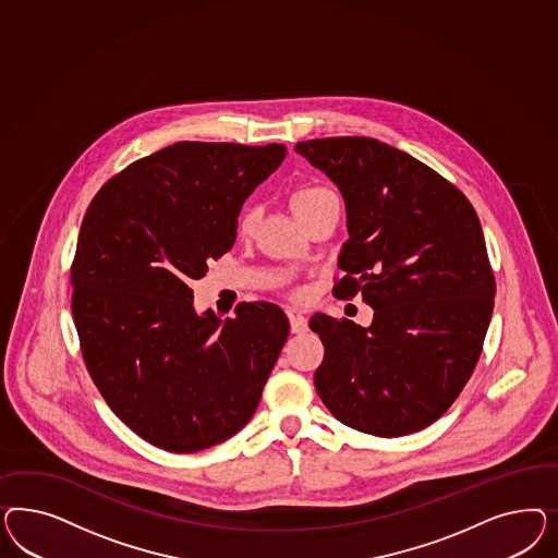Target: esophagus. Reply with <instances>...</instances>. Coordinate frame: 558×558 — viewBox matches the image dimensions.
Segmentation results:
<instances>
[{"label": "esophagus", "mask_w": 558, "mask_h": 558, "mask_svg": "<svg viewBox=\"0 0 558 558\" xmlns=\"http://www.w3.org/2000/svg\"><path fill=\"white\" fill-rule=\"evenodd\" d=\"M288 319H290V331H292V333H304V331L308 329V327H306V319H304L301 313H290Z\"/></svg>", "instance_id": "obj_1"}]
</instances>
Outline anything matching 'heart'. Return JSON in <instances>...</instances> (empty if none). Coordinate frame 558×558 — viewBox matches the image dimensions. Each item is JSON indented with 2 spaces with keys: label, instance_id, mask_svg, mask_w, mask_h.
<instances>
[{
  "label": "heart",
  "instance_id": "obj_1",
  "mask_svg": "<svg viewBox=\"0 0 558 558\" xmlns=\"http://www.w3.org/2000/svg\"><path fill=\"white\" fill-rule=\"evenodd\" d=\"M329 198H336V194L331 190L322 186H304L301 190L294 192L292 196V208H294V215L299 219H303L304 215H308L315 206L329 201ZM257 220V208L255 206H247L243 208L241 217H239V229L241 231H250Z\"/></svg>",
  "mask_w": 558,
  "mask_h": 558
}]
</instances>
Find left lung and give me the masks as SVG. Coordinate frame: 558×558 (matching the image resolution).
<instances>
[{"instance_id":"obj_1","label":"left lung","mask_w":558,"mask_h":558,"mask_svg":"<svg viewBox=\"0 0 558 558\" xmlns=\"http://www.w3.org/2000/svg\"><path fill=\"white\" fill-rule=\"evenodd\" d=\"M345 203L333 294L362 290L368 327L317 313L325 345L315 387L339 422L397 438L436 422L471 378L495 299L485 236L458 187L415 157L366 136L296 143Z\"/></svg>"}]
</instances>
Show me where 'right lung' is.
Here are the masks:
<instances>
[{"label":"right lung","mask_w":558,"mask_h":558,"mask_svg":"<svg viewBox=\"0 0 558 558\" xmlns=\"http://www.w3.org/2000/svg\"><path fill=\"white\" fill-rule=\"evenodd\" d=\"M284 145L182 141L138 159L96 194L71 268L85 366L136 436L198 452L252 420L290 331L271 303L235 319L194 308L192 280L227 254L236 217Z\"/></svg>","instance_id":"obj_1"}]
</instances>
